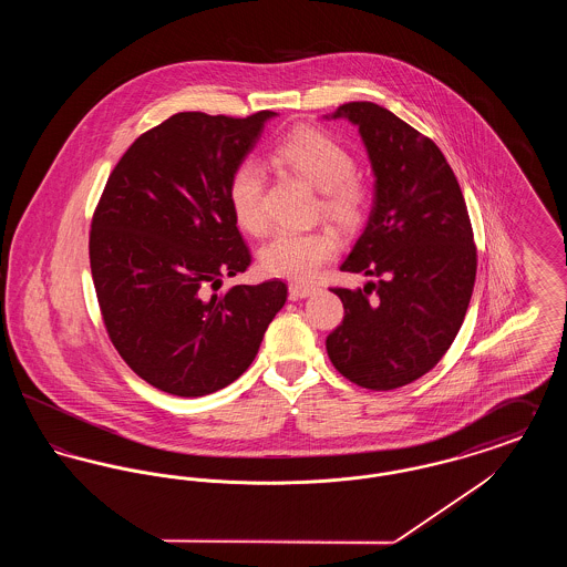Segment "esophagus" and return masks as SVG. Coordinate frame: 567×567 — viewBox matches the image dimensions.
Returning a JSON list of instances; mask_svg holds the SVG:
<instances>
[{"instance_id": "esophagus-1", "label": "esophagus", "mask_w": 567, "mask_h": 567, "mask_svg": "<svg viewBox=\"0 0 567 567\" xmlns=\"http://www.w3.org/2000/svg\"><path fill=\"white\" fill-rule=\"evenodd\" d=\"M317 291L315 285H303V282H291L289 285V296L291 299H301V297L312 296Z\"/></svg>"}]
</instances>
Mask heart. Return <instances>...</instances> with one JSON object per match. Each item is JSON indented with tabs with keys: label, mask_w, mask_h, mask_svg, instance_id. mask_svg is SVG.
<instances>
[{
	"label": "heart",
	"mask_w": 567,
	"mask_h": 567,
	"mask_svg": "<svg viewBox=\"0 0 567 567\" xmlns=\"http://www.w3.org/2000/svg\"><path fill=\"white\" fill-rule=\"evenodd\" d=\"M270 159L319 190V213L336 227L344 231L361 227L370 213L372 189L354 172L351 151L336 137L299 125L271 146ZM264 193L266 176L257 163L246 159L231 172L227 197L236 223L246 234L261 236L270 227ZM336 248L338 240L329 229L278 231L261 246L259 264L271 276L310 280Z\"/></svg>",
	"instance_id": "b5f03b06"
}]
</instances>
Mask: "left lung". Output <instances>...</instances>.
<instances>
[{"label":"left lung","mask_w":567,"mask_h":567,"mask_svg":"<svg viewBox=\"0 0 567 567\" xmlns=\"http://www.w3.org/2000/svg\"><path fill=\"white\" fill-rule=\"evenodd\" d=\"M374 185L368 225L342 271L372 280L331 289L344 321L327 336L333 368L354 384L391 391L427 374L451 349L476 280V246L457 178L442 151L391 110L351 102Z\"/></svg>","instance_id":"8db88e82"}]
</instances>
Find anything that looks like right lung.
Wrapping results in <instances>:
<instances>
[{"label": "right lung", "mask_w": 567, "mask_h": 567, "mask_svg": "<svg viewBox=\"0 0 567 567\" xmlns=\"http://www.w3.org/2000/svg\"><path fill=\"white\" fill-rule=\"evenodd\" d=\"M271 116H169L127 148L95 208L89 259L110 340L169 395L243 377L287 301L278 278L215 293L250 266L227 185Z\"/></svg>", "instance_id": "obj_1"}]
</instances>
